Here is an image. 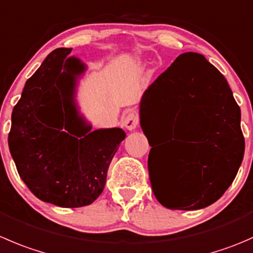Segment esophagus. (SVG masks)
<instances>
[{
    "instance_id": "34e87169",
    "label": "esophagus",
    "mask_w": 253,
    "mask_h": 253,
    "mask_svg": "<svg viewBox=\"0 0 253 253\" xmlns=\"http://www.w3.org/2000/svg\"><path fill=\"white\" fill-rule=\"evenodd\" d=\"M122 124H124V126L126 127L127 129H129V131L136 128L139 124L138 112L134 111V110H128V111L125 112L124 117H122Z\"/></svg>"
}]
</instances>
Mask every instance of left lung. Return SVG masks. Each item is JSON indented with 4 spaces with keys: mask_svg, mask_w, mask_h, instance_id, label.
<instances>
[{
    "mask_svg": "<svg viewBox=\"0 0 253 253\" xmlns=\"http://www.w3.org/2000/svg\"><path fill=\"white\" fill-rule=\"evenodd\" d=\"M139 116L146 136L153 129L169 141L166 157H152L149 143V179L163 207L198 210L224 195L244 159L241 111L225 77L204 55H179L144 91Z\"/></svg>",
    "mask_w": 253,
    "mask_h": 253,
    "instance_id": "obj_1",
    "label": "left lung"
}]
</instances>
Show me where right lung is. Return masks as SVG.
<instances>
[{"label":"right lung","instance_id":"obj_1","mask_svg":"<svg viewBox=\"0 0 253 253\" xmlns=\"http://www.w3.org/2000/svg\"><path fill=\"white\" fill-rule=\"evenodd\" d=\"M70 48L51 51L27 80L12 112L8 134L19 176L42 202L61 208L94 203L104 190L107 169L126 137L121 128L90 132L78 116L75 75L84 70Z\"/></svg>","mask_w":253,"mask_h":253}]
</instances>
